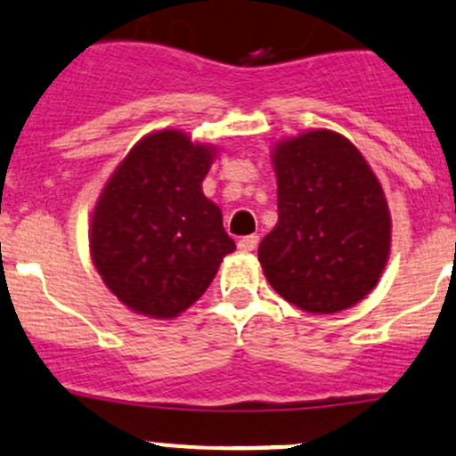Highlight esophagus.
I'll return each instance as SVG.
<instances>
[{
  "instance_id": "1",
  "label": "esophagus",
  "mask_w": 456,
  "mask_h": 456,
  "mask_svg": "<svg viewBox=\"0 0 456 456\" xmlns=\"http://www.w3.org/2000/svg\"><path fill=\"white\" fill-rule=\"evenodd\" d=\"M237 246L241 252H252L256 250V246H259V237H256V234H248V237L239 239Z\"/></svg>"
}]
</instances>
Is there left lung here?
Returning a JSON list of instances; mask_svg holds the SVG:
<instances>
[{
	"label": "left lung",
	"mask_w": 456,
	"mask_h": 456,
	"mask_svg": "<svg viewBox=\"0 0 456 456\" xmlns=\"http://www.w3.org/2000/svg\"><path fill=\"white\" fill-rule=\"evenodd\" d=\"M279 222L259 243L267 283L307 314H338L378 285L391 255V210L349 138L309 129L276 140Z\"/></svg>",
	"instance_id": "1"
}]
</instances>
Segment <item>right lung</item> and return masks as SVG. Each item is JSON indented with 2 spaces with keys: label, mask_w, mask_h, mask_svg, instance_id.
Returning <instances> with one entry per match:
<instances>
[{
  "label": "right lung",
  "mask_w": 456,
  "mask_h": 456,
  "mask_svg": "<svg viewBox=\"0 0 456 456\" xmlns=\"http://www.w3.org/2000/svg\"><path fill=\"white\" fill-rule=\"evenodd\" d=\"M219 149L180 129L140 138L89 215V255L131 312L173 321L208 289L234 241L201 191Z\"/></svg>",
  "instance_id": "1"
}]
</instances>
